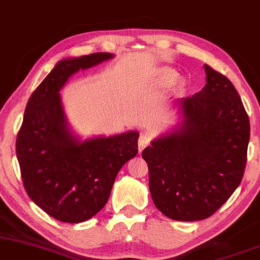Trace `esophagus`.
<instances>
[{
	"instance_id": "esophagus-1",
	"label": "esophagus",
	"mask_w": 260,
	"mask_h": 260,
	"mask_svg": "<svg viewBox=\"0 0 260 260\" xmlns=\"http://www.w3.org/2000/svg\"><path fill=\"white\" fill-rule=\"evenodd\" d=\"M148 143H149V136L147 135V134H141V135H140V137H139V149H140V152H141L142 149L148 145Z\"/></svg>"
}]
</instances>
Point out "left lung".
<instances>
[{
    "mask_svg": "<svg viewBox=\"0 0 260 260\" xmlns=\"http://www.w3.org/2000/svg\"><path fill=\"white\" fill-rule=\"evenodd\" d=\"M207 84L181 100L182 127L142 152L154 206L179 221L213 215L239 187L247 163L249 118L225 75L204 66Z\"/></svg>",
    "mask_w": 260,
    "mask_h": 260,
    "instance_id": "obj_1",
    "label": "left lung"
}]
</instances>
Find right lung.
<instances>
[{
    "label": "right lung",
    "mask_w": 260,
    "mask_h": 260,
    "mask_svg": "<svg viewBox=\"0 0 260 260\" xmlns=\"http://www.w3.org/2000/svg\"><path fill=\"white\" fill-rule=\"evenodd\" d=\"M113 54L60 60L30 96L15 142L21 180L32 202L63 222H82L106 206L120 168L139 152V133L80 142L67 126L60 88L68 78Z\"/></svg>",
    "instance_id": "obj_1"
}]
</instances>
